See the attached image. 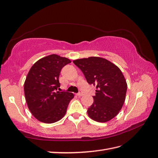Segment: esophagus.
<instances>
[{"instance_id": "34e87169", "label": "esophagus", "mask_w": 158, "mask_h": 158, "mask_svg": "<svg viewBox=\"0 0 158 158\" xmlns=\"http://www.w3.org/2000/svg\"><path fill=\"white\" fill-rule=\"evenodd\" d=\"M77 96H79V97L83 96V93H78V94H77Z\"/></svg>"}]
</instances>
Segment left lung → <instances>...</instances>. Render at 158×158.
Masks as SVG:
<instances>
[{"label": "left lung", "instance_id": "left-lung-1", "mask_svg": "<svg viewBox=\"0 0 158 158\" xmlns=\"http://www.w3.org/2000/svg\"><path fill=\"white\" fill-rule=\"evenodd\" d=\"M88 83L96 85L94 103L87 110L90 118L106 123L118 114L125 101L126 79L120 69L110 61L101 57L91 56L73 60Z\"/></svg>", "mask_w": 158, "mask_h": 158}]
</instances>
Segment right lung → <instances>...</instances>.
<instances>
[{"label": "right lung", "mask_w": 158, "mask_h": 158, "mask_svg": "<svg viewBox=\"0 0 158 158\" xmlns=\"http://www.w3.org/2000/svg\"><path fill=\"white\" fill-rule=\"evenodd\" d=\"M70 62L67 58L50 54L35 62L29 70L24 83L25 97L29 111L40 122L60 120L74 98L72 93L56 91L61 69Z\"/></svg>", "instance_id": "right-lung-1"}]
</instances>
